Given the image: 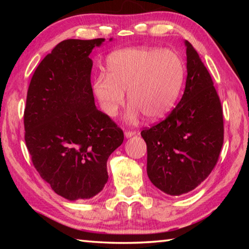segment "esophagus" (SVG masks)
<instances>
[{"instance_id": "obj_1", "label": "esophagus", "mask_w": 249, "mask_h": 249, "mask_svg": "<svg viewBox=\"0 0 249 249\" xmlns=\"http://www.w3.org/2000/svg\"><path fill=\"white\" fill-rule=\"evenodd\" d=\"M135 134H136V132H135V130H125V133H124L126 138L132 137V136H134Z\"/></svg>"}]
</instances>
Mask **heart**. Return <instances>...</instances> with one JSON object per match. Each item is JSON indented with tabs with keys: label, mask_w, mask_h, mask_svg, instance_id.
<instances>
[{
	"label": "heart",
	"mask_w": 249,
	"mask_h": 249,
	"mask_svg": "<svg viewBox=\"0 0 249 249\" xmlns=\"http://www.w3.org/2000/svg\"><path fill=\"white\" fill-rule=\"evenodd\" d=\"M107 69V75L94 78L93 93L104 114L114 117L127 92L129 121L140 113L151 121L165 116L178 99L184 79L182 59L171 49H122L109 54Z\"/></svg>",
	"instance_id": "obj_1"
}]
</instances>
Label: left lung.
<instances>
[{"mask_svg":"<svg viewBox=\"0 0 249 249\" xmlns=\"http://www.w3.org/2000/svg\"><path fill=\"white\" fill-rule=\"evenodd\" d=\"M187 47V81L169 115L142 130L147 145V175L170 196L196 189L215 167L224 141L223 109L212 78L193 46Z\"/></svg>","mask_w":249,"mask_h":249,"instance_id":"left-lung-1","label":"left lung"}]
</instances>
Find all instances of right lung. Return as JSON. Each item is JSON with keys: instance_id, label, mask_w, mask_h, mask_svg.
I'll return each mask as SVG.
<instances>
[{"instance_id": "obj_1", "label": "right lung", "mask_w": 249, "mask_h": 249, "mask_svg": "<svg viewBox=\"0 0 249 249\" xmlns=\"http://www.w3.org/2000/svg\"><path fill=\"white\" fill-rule=\"evenodd\" d=\"M104 40L59 43L36 68L27 91L25 142L33 165L70 201L102 191L107 159L124 141L123 130L96 108L92 91L89 56Z\"/></svg>"}]
</instances>
